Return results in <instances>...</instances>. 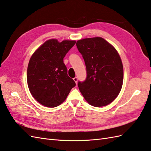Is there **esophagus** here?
I'll return each mask as SVG.
<instances>
[{"mask_svg": "<svg viewBox=\"0 0 151 151\" xmlns=\"http://www.w3.org/2000/svg\"><path fill=\"white\" fill-rule=\"evenodd\" d=\"M73 80H74L75 82L76 83V84H77V83H78V78H77L76 77H75V78H73Z\"/></svg>", "mask_w": 151, "mask_h": 151, "instance_id": "esophagus-1", "label": "esophagus"}]
</instances>
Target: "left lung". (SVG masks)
Instances as JSON below:
<instances>
[{"mask_svg":"<svg viewBox=\"0 0 151 151\" xmlns=\"http://www.w3.org/2000/svg\"><path fill=\"white\" fill-rule=\"evenodd\" d=\"M76 44L87 69L86 80L78 83L80 93L91 106H107L118 96L123 85L124 68L119 53L99 37L83 38Z\"/></svg>","mask_w":151,"mask_h":151,"instance_id":"left-lung-1","label":"left lung"}]
</instances>
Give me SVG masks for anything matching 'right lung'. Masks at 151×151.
I'll use <instances>...</instances> for the list:
<instances>
[{
  "instance_id": "1",
  "label": "right lung",
  "mask_w": 151,
  "mask_h": 151,
  "mask_svg": "<svg viewBox=\"0 0 151 151\" xmlns=\"http://www.w3.org/2000/svg\"><path fill=\"white\" fill-rule=\"evenodd\" d=\"M75 40H47L33 52L27 71L28 88L38 103L47 107H55L65 100L76 86L68 75L64 63L66 53Z\"/></svg>"
}]
</instances>
